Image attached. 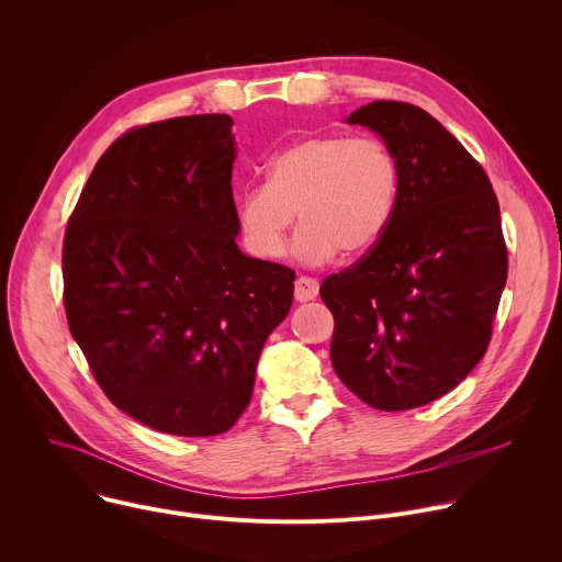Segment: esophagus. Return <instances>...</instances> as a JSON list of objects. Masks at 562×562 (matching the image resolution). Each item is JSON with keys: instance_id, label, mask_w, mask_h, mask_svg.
Instances as JSON below:
<instances>
[{"instance_id": "obj_1", "label": "esophagus", "mask_w": 562, "mask_h": 562, "mask_svg": "<svg viewBox=\"0 0 562 562\" xmlns=\"http://www.w3.org/2000/svg\"><path fill=\"white\" fill-rule=\"evenodd\" d=\"M317 291H319L317 280L306 278V276H300V278L295 280V300H297V302H308V300H313V297L317 295Z\"/></svg>"}]
</instances>
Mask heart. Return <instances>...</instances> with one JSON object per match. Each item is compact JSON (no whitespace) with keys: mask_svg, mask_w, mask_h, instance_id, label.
Returning <instances> with one entry per match:
<instances>
[{"mask_svg":"<svg viewBox=\"0 0 562 562\" xmlns=\"http://www.w3.org/2000/svg\"><path fill=\"white\" fill-rule=\"evenodd\" d=\"M397 187V159L380 137L308 135L269 159L267 182L237 195L235 215L249 251L273 260L297 211L293 254L319 265L338 251H369L389 226Z\"/></svg>","mask_w":562,"mask_h":562,"instance_id":"1","label":"heart"}]
</instances>
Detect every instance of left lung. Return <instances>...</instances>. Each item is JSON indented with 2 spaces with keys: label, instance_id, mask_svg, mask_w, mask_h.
Here are the masks:
<instances>
[{
  "label": "left lung",
  "instance_id": "1",
  "mask_svg": "<svg viewBox=\"0 0 562 562\" xmlns=\"http://www.w3.org/2000/svg\"><path fill=\"white\" fill-rule=\"evenodd\" d=\"M393 150L400 187L378 243L329 276L331 364L369 407L405 412L458 386L485 356L507 282L492 182L427 111L378 100L347 117Z\"/></svg>",
  "mask_w": 562,
  "mask_h": 562
}]
</instances>
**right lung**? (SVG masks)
Returning <instances> with one entry per match:
<instances>
[{
    "label": "right lung",
    "instance_id": "add662e5",
    "mask_svg": "<svg viewBox=\"0 0 562 562\" xmlns=\"http://www.w3.org/2000/svg\"><path fill=\"white\" fill-rule=\"evenodd\" d=\"M233 120L131 128L95 165L61 251L68 329L111 403L173 436L228 431L251 403L295 273L239 251Z\"/></svg>",
    "mask_w": 562,
    "mask_h": 562
}]
</instances>
